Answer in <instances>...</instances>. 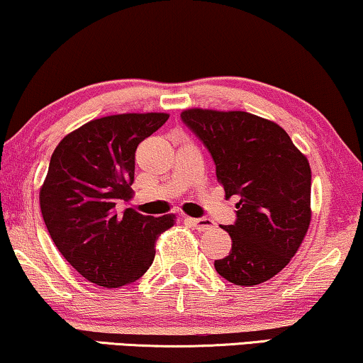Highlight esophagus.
Returning a JSON list of instances; mask_svg holds the SVG:
<instances>
[{"instance_id": "34e87169", "label": "esophagus", "mask_w": 363, "mask_h": 363, "mask_svg": "<svg viewBox=\"0 0 363 363\" xmlns=\"http://www.w3.org/2000/svg\"><path fill=\"white\" fill-rule=\"evenodd\" d=\"M185 221L195 226L198 231H210L213 230V226H215L213 221L208 220V218H185Z\"/></svg>"}]
</instances>
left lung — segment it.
<instances>
[{
  "instance_id": "8db88e82",
  "label": "left lung",
  "mask_w": 363,
  "mask_h": 363,
  "mask_svg": "<svg viewBox=\"0 0 363 363\" xmlns=\"http://www.w3.org/2000/svg\"><path fill=\"white\" fill-rule=\"evenodd\" d=\"M180 117L210 152L226 195L241 198L236 221L221 226L233 245L216 272L236 286L269 281L309 230V162L284 128L252 113L190 108Z\"/></svg>"
}]
</instances>
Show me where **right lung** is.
<instances>
[{"label":"right lung","mask_w":363,"mask_h":363,"mask_svg":"<svg viewBox=\"0 0 363 363\" xmlns=\"http://www.w3.org/2000/svg\"><path fill=\"white\" fill-rule=\"evenodd\" d=\"M168 121L167 113H121L87 122L59 142L39 193L54 245L82 277L121 287L145 274L155 240L173 215L145 216L117 205L132 198L138 143Z\"/></svg>","instance_id":"obj_1"}]
</instances>
